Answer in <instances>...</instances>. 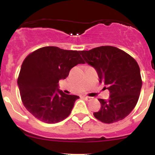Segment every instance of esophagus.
I'll use <instances>...</instances> for the list:
<instances>
[{
  "label": "esophagus",
  "instance_id": "34e87169",
  "mask_svg": "<svg viewBox=\"0 0 155 155\" xmlns=\"http://www.w3.org/2000/svg\"><path fill=\"white\" fill-rule=\"evenodd\" d=\"M84 97L87 101H90L91 99H92V97H89V96H84Z\"/></svg>",
  "mask_w": 155,
  "mask_h": 155
}]
</instances>
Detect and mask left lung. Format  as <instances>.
<instances>
[{
  "instance_id": "8db88e82",
  "label": "left lung",
  "mask_w": 155,
  "mask_h": 155,
  "mask_svg": "<svg viewBox=\"0 0 155 155\" xmlns=\"http://www.w3.org/2000/svg\"><path fill=\"white\" fill-rule=\"evenodd\" d=\"M84 60L97 73L99 81L109 90L108 100L98 99L101 108L93 114L106 124L123 120L138 102L142 87L139 66L130 55L118 48L103 46L81 51Z\"/></svg>"
}]
</instances>
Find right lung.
Masks as SVG:
<instances>
[{
  "mask_svg": "<svg viewBox=\"0 0 155 155\" xmlns=\"http://www.w3.org/2000/svg\"><path fill=\"white\" fill-rule=\"evenodd\" d=\"M80 51L45 47L32 52L21 66L17 85L25 107L41 122L54 124L69 116L79 96L59 89L60 80L84 62Z\"/></svg>",
  "mask_w": 155,
  "mask_h": 155,
  "instance_id": "add662e5",
  "label": "right lung"
}]
</instances>
